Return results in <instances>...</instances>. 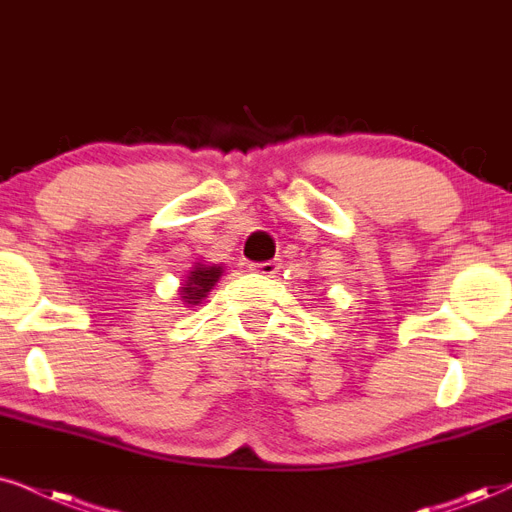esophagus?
Wrapping results in <instances>:
<instances>
[{
    "label": "esophagus",
    "mask_w": 512,
    "mask_h": 512,
    "mask_svg": "<svg viewBox=\"0 0 512 512\" xmlns=\"http://www.w3.org/2000/svg\"><path fill=\"white\" fill-rule=\"evenodd\" d=\"M250 271H255V274H264V276H274L278 269H281V264L278 262H274V260H269V262H252L250 267H248Z\"/></svg>",
    "instance_id": "1"
}]
</instances>
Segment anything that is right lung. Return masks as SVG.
Instances as JSON below:
<instances>
[{"label": "right lung", "mask_w": 512, "mask_h": 512, "mask_svg": "<svg viewBox=\"0 0 512 512\" xmlns=\"http://www.w3.org/2000/svg\"><path fill=\"white\" fill-rule=\"evenodd\" d=\"M219 276H222V267H217V264L196 262V267H193V271H189V276H186L184 281V288H181L179 293L181 300L186 304H200V300L208 297L212 286L219 281Z\"/></svg>", "instance_id": "right-lung-1"}]
</instances>
